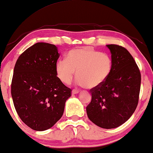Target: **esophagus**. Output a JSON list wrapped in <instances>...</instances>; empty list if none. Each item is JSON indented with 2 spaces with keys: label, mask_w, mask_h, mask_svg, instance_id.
<instances>
[{
  "label": "esophagus",
  "mask_w": 153,
  "mask_h": 153,
  "mask_svg": "<svg viewBox=\"0 0 153 153\" xmlns=\"http://www.w3.org/2000/svg\"><path fill=\"white\" fill-rule=\"evenodd\" d=\"M79 93V91L76 90V89H74L72 91V94L75 95V94H77V93Z\"/></svg>",
  "instance_id": "1"
}]
</instances>
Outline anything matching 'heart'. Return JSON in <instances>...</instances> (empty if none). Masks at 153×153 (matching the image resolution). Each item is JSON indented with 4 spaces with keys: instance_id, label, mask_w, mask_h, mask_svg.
<instances>
[{
    "instance_id": "1",
    "label": "heart",
    "mask_w": 153,
    "mask_h": 153,
    "mask_svg": "<svg viewBox=\"0 0 153 153\" xmlns=\"http://www.w3.org/2000/svg\"><path fill=\"white\" fill-rule=\"evenodd\" d=\"M112 67L113 61L109 55L90 48H82L71 50L66 60H59L56 65V71L61 82L69 84L77 71V84L91 89L105 82Z\"/></svg>"
}]
</instances>
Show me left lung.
Instances as JSON below:
<instances>
[{
  "label": "left lung",
  "instance_id": "obj_1",
  "mask_svg": "<svg viewBox=\"0 0 153 153\" xmlns=\"http://www.w3.org/2000/svg\"><path fill=\"white\" fill-rule=\"evenodd\" d=\"M113 67L102 86L90 90L92 99L86 106L88 117L103 128H117L131 117L137 106L141 74L135 60L126 49L108 45Z\"/></svg>",
  "mask_w": 153,
  "mask_h": 153
}]
</instances>
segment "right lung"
Returning a JSON list of instances; mask_svg holds the SVG:
<instances>
[{"label": "right lung", "mask_w": 153, "mask_h": 153, "mask_svg": "<svg viewBox=\"0 0 153 153\" xmlns=\"http://www.w3.org/2000/svg\"><path fill=\"white\" fill-rule=\"evenodd\" d=\"M60 57L56 45L38 42L16 62L11 81L13 105L20 119L38 131L51 128L62 117L71 89L57 77Z\"/></svg>", "instance_id": "add662e5"}]
</instances>
